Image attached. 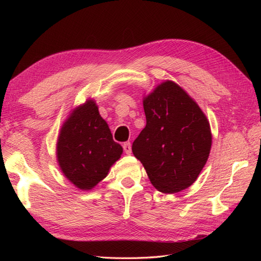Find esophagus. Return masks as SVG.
<instances>
[{
    "instance_id": "obj_1",
    "label": "esophagus",
    "mask_w": 261,
    "mask_h": 261,
    "mask_svg": "<svg viewBox=\"0 0 261 261\" xmlns=\"http://www.w3.org/2000/svg\"><path fill=\"white\" fill-rule=\"evenodd\" d=\"M123 149L126 154H130L132 153V146L129 141H126V143L123 144Z\"/></svg>"
}]
</instances>
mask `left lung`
I'll return each mask as SVG.
<instances>
[{"label":"left lung","instance_id":"obj_1","mask_svg":"<svg viewBox=\"0 0 261 261\" xmlns=\"http://www.w3.org/2000/svg\"><path fill=\"white\" fill-rule=\"evenodd\" d=\"M146 127L134 140L133 153L158 191L173 194L191 186L211 148L207 117L188 94L165 82L144 100Z\"/></svg>","mask_w":261,"mask_h":261}]
</instances>
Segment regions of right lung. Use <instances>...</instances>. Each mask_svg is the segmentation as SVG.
<instances>
[{"label":"right lung","instance_id":"1","mask_svg":"<svg viewBox=\"0 0 261 261\" xmlns=\"http://www.w3.org/2000/svg\"><path fill=\"white\" fill-rule=\"evenodd\" d=\"M122 152V146L113 140L92 100L75 110L63 125L58 139L57 154L62 172L84 191L103 179Z\"/></svg>","mask_w":261,"mask_h":261}]
</instances>
